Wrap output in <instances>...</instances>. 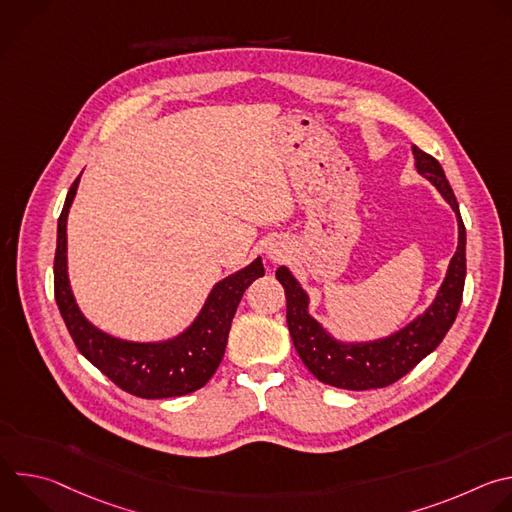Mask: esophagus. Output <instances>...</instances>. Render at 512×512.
I'll list each match as a JSON object with an SVG mask.
<instances>
[{
    "label": "esophagus",
    "mask_w": 512,
    "mask_h": 512,
    "mask_svg": "<svg viewBox=\"0 0 512 512\" xmlns=\"http://www.w3.org/2000/svg\"><path fill=\"white\" fill-rule=\"evenodd\" d=\"M267 255H269V259H273V261H281V259H283V249H281L279 245H271V247L267 249Z\"/></svg>",
    "instance_id": "34e87169"
}]
</instances>
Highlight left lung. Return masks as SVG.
<instances>
[{
	"instance_id": "obj_1",
	"label": "left lung",
	"mask_w": 512,
	"mask_h": 512,
	"mask_svg": "<svg viewBox=\"0 0 512 512\" xmlns=\"http://www.w3.org/2000/svg\"><path fill=\"white\" fill-rule=\"evenodd\" d=\"M411 152L417 172L444 196L458 221V249L437 289V296L423 314L385 338L344 342L334 338L310 314V298L291 271L285 265L275 271V277L285 289L291 340L308 371L326 385L350 391L393 385L437 348L458 316L466 279V229L460 206L440 162L421 152L417 145H411Z\"/></svg>"
}]
</instances>
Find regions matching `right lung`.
I'll return each mask as SVG.
<instances>
[{"mask_svg": "<svg viewBox=\"0 0 512 512\" xmlns=\"http://www.w3.org/2000/svg\"><path fill=\"white\" fill-rule=\"evenodd\" d=\"M79 180L81 176L66 194L54 255V298L72 340L103 375L135 397H180L204 387L225 356L231 322L245 289L265 275L261 257L218 281L194 322L178 336L160 342H133L111 336L83 316L68 281L66 221Z\"/></svg>", "mask_w": 512, "mask_h": 512, "instance_id": "1", "label": "right lung"}]
</instances>
